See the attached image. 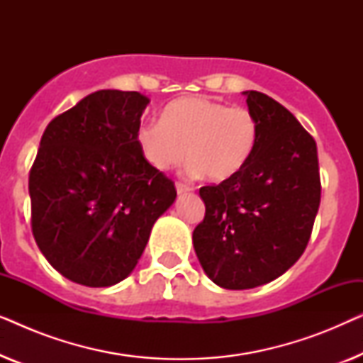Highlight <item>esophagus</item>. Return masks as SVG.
Returning <instances> with one entry per match:
<instances>
[{"label": "esophagus", "mask_w": 363, "mask_h": 363, "mask_svg": "<svg viewBox=\"0 0 363 363\" xmlns=\"http://www.w3.org/2000/svg\"><path fill=\"white\" fill-rule=\"evenodd\" d=\"M191 190H193V186L185 185V183H182V182H177L178 195H183V193H188V191H191Z\"/></svg>", "instance_id": "esophagus-1"}]
</instances>
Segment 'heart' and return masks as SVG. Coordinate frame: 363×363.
Segmentation results:
<instances>
[{
  "instance_id": "1",
  "label": "heart",
  "mask_w": 363,
  "mask_h": 363,
  "mask_svg": "<svg viewBox=\"0 0 363 363\" xmlns=\"http://www.w3.org/2000/svg\"><path fill=\"white\" fill-rule=\"evenodd\" d=\"M259 140V123L245 107H230L205 96L182 97L168 104L162 118L137 130L142 157L155 170H168L190 157L188 172L225 182L250 162Z\"/></svg>"
}]
</instances>
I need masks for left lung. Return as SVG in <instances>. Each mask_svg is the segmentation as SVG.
<instances>
[{"label":"left lung","mask_w":363,"mask_h":363,"mask_svg":"<svg viewBox=\"0 0 363 363\" xmlns=\"http://www.w3.org/2000/svg\"><path fill=\"white\" fill-rule=\"evenodd\" d=\"M245 96L259 123L256 150L238 175L200 188L206 210L193 231L208 277L235 291L284 274L304 252L320 205L314 138L274 99Z\"/></svg>","instance_id":"1"}]
</instances>
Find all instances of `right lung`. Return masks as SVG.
Returning a JSON list of instances; mask_svg holds the SVG:
<instances>
[{
  "label": "right lung",
  "instance_id": "add662e5",
  "mask_svg": "<svg viewBox=\"0 0 363 363\" xmlns=\"http://www.w3.org/2000/svg\"><path fill=\"white\" fill-rule=\"evenodd\" d=\"M140 92L97 91L54 117L29 172L39 250L69 281L117 284L137 266L153 223L177 198L137 143Z\"/></svg>",
  "mask_w": 363,
  "mask_h": 363
}]
</instances>
